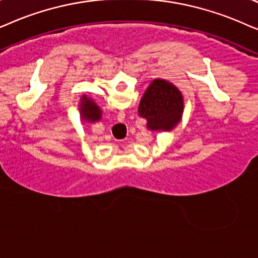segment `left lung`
I'll return each mask as SVG.
<instances>
[{
    "instance_id": "8db88e82",
    "label": "left lung",
    "mask_w": 258,
    "mask_h": 258,
    "mask_svg": "<svg viewBox=\"0 0 258 258\" xmlns=\"http://www.w3.org/2000/svg\"><path fill=\"white\" fill-rule=\"evenodd\" d=\"M184 97L172 82L154 79L139 102L138 113L152 132H170L180 122Z\"/></svg>"
}]
</instances>
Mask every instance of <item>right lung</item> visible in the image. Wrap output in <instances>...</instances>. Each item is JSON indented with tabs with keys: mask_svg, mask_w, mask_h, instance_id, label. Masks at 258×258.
Returning <instances> with one entry per match:
<instances>
[{
	"mask_svg": "<svg viewBox=\"0 0 258 258\" xmlns=\"http://www.w3.org/2000/svg\"><path fill=\"white\" fill-rule=\"evenodd\" d=\"M80 101L79 112H80V118L82 121L97 122L99 120H101L102 111L93 99L87 97V95H82Z\"/></svg>",
	"mask_w": 258,
	"mask_h": 258,
	"instance_id": "1",
	"label": "right lung"
}]
</instances>
